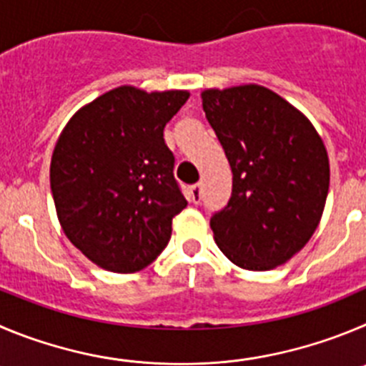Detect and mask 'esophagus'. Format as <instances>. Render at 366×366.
I'll use <instances>...</instances> for the list:
<instances>
[{
    "label": "esophagus",
    "instance_id": "34e87169",
    "mask_svg": "<svg viewBox=\"0 0 366 366\" xmlns=\"http://www.w3.org/2000/svg\"><path fill=\"white\" fill-rule=\"evenodd\" d=\"M189 200L193 204H200V200H202V184H193L189 187Z\"/></svg>",
    "mask_w": 366,
    "mask_h": 366
}]
</instances>
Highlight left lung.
<instances>
[{"mask_svg": "<svg viewBox=\"0 0 366 366\" xmlns=\"http://www.w3.org/2000/svg\"><path fill=\"white\" fill-rule=\"evenodd\" d=\"M202 106L233 172L229 202L209 222L214 242L247 271L285 264L322 220L330 182L322 137L260 84L204 90Z\"/></svg>", "mask_w": 366, "mask_h": 366, "instance_id": "left-lung-1", "label": "left lung"}]
</instances>
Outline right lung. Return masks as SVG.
I'll list each match as a JSON object with an SVG mask.
<instances>
[{"mask_svg": "<svg viewBox=\"0 0 366 366\" xmlns=\"http://www.w3.org/2000/svg\"><path fill=\"white\" fill-rule=\"evenodd\" d=\"M189 99L186 90L119 86L68 121L50 162V187L68 240L112 272L148 267L187 206L173 177L164 126Z\"/></svg>", "mask_w": 366, "mask_h": 366, "instance_id": "1", "label": "right lung"}]
</instances>
